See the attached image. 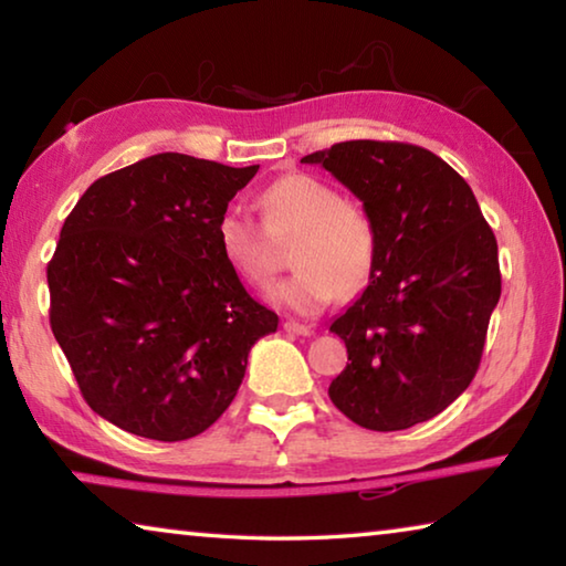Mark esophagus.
Returning <instances> with one entry per match:
<instances>
[{
  "label": "esophagus",
  "mask_w": 566,
  "mask_h": 566,
  "mask_svg": "<svg viewBox=\"0 0 566 566\" xmlns=\"http://www.w3.org/2000/svg\"><path fill=\"white\" fill-rule=\"evenodd\" d=\"M284 332L296 334V337H310V334H312V327H310V324H302V322L286 319V322H284Z\"/></svg>",
  "instance_id": "1"
}]
</instances>
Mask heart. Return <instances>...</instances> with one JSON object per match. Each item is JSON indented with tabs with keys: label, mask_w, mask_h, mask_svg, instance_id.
Returning <instances> with one entry per match:
<instances>
[{
	"label": "heart",
	"mask_w": 566,
	"mask_h": 566,
	"mask_svg": "<svg viewBox=\"0 0 566 566\" xmlns=\"http://www.w3.org/2000/svg\"><path fill=\"white\" fill-rule=\"evenodd\" d=\"M266 234L290 239L294 274L270 290V300L294 314H317L334 296H352L369 284L377 266V229L367 209L342 199L319 177H280L260 197ZM217 249L239 280L266 284L276 262L270 242L252 219L239 209L219 214Z\"/></svg>",
	"instance_id": "1"
}]
</instances>
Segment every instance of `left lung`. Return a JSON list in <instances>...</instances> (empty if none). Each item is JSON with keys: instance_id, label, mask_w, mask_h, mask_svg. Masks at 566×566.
Returning a JSON list of instances; mask_svg holds the SVG:
<instances>
[{"instance_id": "8db88e82", "label": "left lung", "mask_w": 566, "mask_h": 566, "mask_svg": "<svg viewBox=\"0 0 566 566\" xmlns=\"http://www.w3.org/2000/svg\"><path fill=\"white\" fill-rule=\"evenodd\" d=\"M302 161L342 181L377 229L369 286L329 327L352 359L329 399L375 432L437 417L474 379L502 294L474 191L444 159L401 142H339Z\"/></svg>"}]
</instances>
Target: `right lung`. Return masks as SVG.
I'll return each instance as SVG.
<instances>
[{
	"label": "right lung",
	"instance_id": "obj_1",
	"mask_svg": "<svg viewBox=\"0 0 566 566\" xmlns=\"http://www.w3.org/2000/svg\"><path fill=\"white\" fill-rule=\"evenodd\" d=\"M256 169L161 151L94 181L64 219L50 324L87 405L124 432L202 434L237 397L254 342L276 332L214 237Z\"/></svg>",
	"mask_w": 566,
	"mask_h": 566
}]
</instances>
